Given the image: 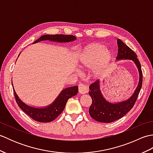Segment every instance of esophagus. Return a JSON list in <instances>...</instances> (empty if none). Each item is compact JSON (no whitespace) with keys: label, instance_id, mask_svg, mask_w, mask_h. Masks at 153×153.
<instances>
[{"label":"esophagus","instance_id":"obj_1","mask_svg":"<svg viewBox=\"0 0 153 153\" xmlns=\"http://www.w3.org/2000/svg\"><path fill=\"white\" fill-rule=\"evenodd\" d=\"M79 93L81 94H85L88 92V87L85 85H83V83H80L78 86Z\"/></svg>","mask_w":153,"mask_h":153}]
</instances>
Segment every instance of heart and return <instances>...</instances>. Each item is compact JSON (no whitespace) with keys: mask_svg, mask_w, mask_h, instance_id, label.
<instances>
[{"mask_svg":"<svg viewBox=\"0 0 153 153\" xmlns=\"http://www.w3.org/2000/svg\"><path fill=\"white\" fill-rule=\"evenodd\" d=\"M112 58L110 52L103 45L91 43L81 51L77 58L79 68H91L97 66L95 74H97L108 64Z\"/></svg>","mask_w":153,"mask_h":153,"instance_id":"heart-1","label":"heart"}]
</instances>
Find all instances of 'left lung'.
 Listing matches in <instances>:
<instances>
[{"label":"left lung","instance_id":"left-lung-1","mask_svg":"<svg viewBox=\"0 0 153 153\" xmlns=\"http://www.w3.org/2000/svg\"><path fill=\"white\" fill-rule=\"evenodd\" d=\"M118 51L116 60H132L137 66L139 80L134 93L128 99L118 102H112L107 100L102 95L100 89L99 80L89 86V95L92 99V104L89 107V114L96 121L103 123H110L125 116L134 106L142 87L143 74L141 64L136 54L120 39L117 40Z\"/></svg>","mask_w":153,"mask_h":153}]
</instances>
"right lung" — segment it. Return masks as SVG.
<instances>
[{
  "label": "right lung",
  "mask_w": 153,
  "mask_h": 153,
  "mask_svg": "<svg viewBox=\"0 0 153 153\" xmlns=\"http://www.w3.org/2000/svg\"><path fill=\"white\" fill-rule=\"evenodd\" d=\"M76 39V37L74 35H44L35 41L33 44L42 41H50L57 42V43H69ZM19 56V54L18 55V56ZM12 87L16 102L19 108L29 116H30L32 119L42 123L50 122L56 119L62 112L68 100L71 97L76 95L78 93V86L67 87L62 91L56 99L51 105L44 107H35L28 105L23 102L16 94L13 85Z\"/></svg>",
  "instance_id": "add662e5"
}]
</instances>
